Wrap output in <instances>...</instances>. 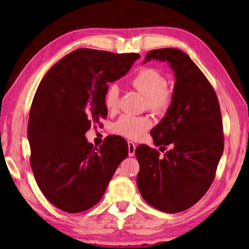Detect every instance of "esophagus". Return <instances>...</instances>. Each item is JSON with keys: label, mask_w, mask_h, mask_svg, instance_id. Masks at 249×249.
<instances>
[{"label": "esophagus", "mask_w": 249, "mask_h": 249, "mask_svg": "<svg viewBox=\"0 0 249 249\" xmlns=\"http://www.w3.org/2000/svg\"><path fill=\"white\" fill-rule=\"evenodd\" d=\"M135 150H136V145L133 142H128V156L133 157L135 155Z\"/></svg>", "instance_id": "esophagus-1"}]
</instances>
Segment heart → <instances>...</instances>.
I'll list each match as a JSON object with an SVG mask.
<instances>
[{
	"label": "heart",
	"mask_w": 249,
	"mask_h": 249,
	"mask_svg": "<svg viewBox=\"0 0 249 249\" xmlns=\"http://www.w3.org/2000/svg\"><path fill=\"white\" fill-rule=\"evenodd\" d=\"M134 89L145 96L146 107L154 113H162L169 107L172 93L166 87L167 80L159 70L142 68L134 75L132 81ZM120 89L116 84H111L105 91L104 105L107 111L114 112L119 107ZM151 126V121L146 116L123 115L114 125V132L121 136L137 140Z\"/></svg>",
	"instance_id": "1"
}]
</instances>
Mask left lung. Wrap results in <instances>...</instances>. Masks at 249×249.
Segmentation results:
<instances>
[{
    "instance_id": "1",
    "label": "left lung",
    "mask_w": 249,
    "mask_h": 249,
    "mask_svg": "<svg viewBox=\"0 0 249 249\" xmlns=\"http://www.w3.org/2000/svg\"><path fill=\"white\" fill-rule=\"evenodd\" d=\"M151 60L167 62L175 73L169 107L150 132L156 146L172 148L159 157L149 146H138L136 182L147 203L178 213L195 205L214 180L224 150L220 104L208 79L182 50H151L142 64Z\"/></svg>"
}]
</instances>
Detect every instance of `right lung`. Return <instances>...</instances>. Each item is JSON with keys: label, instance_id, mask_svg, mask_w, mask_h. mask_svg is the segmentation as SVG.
Wrapping results in <instances>:
<instances>
[{"label": "right lung", "instance_id": "add662e5", "mask_svg": "<svg viewBox=\"0 0 249 249\" xmlns=\"http://www.w3.org/2000/svg\"><path fill=\"white\" fill-rule=\"evenodd\" d=\"M138 53L81 48L67 54L41 80L29 112L31 166L40 191L67 213L95 205L128 155L127 142L109 136L99 147L86 133L105 119L109 82L128 72Z\"/></svg>", "mask_w": 249, "mask_h": 249}]
</instances>
